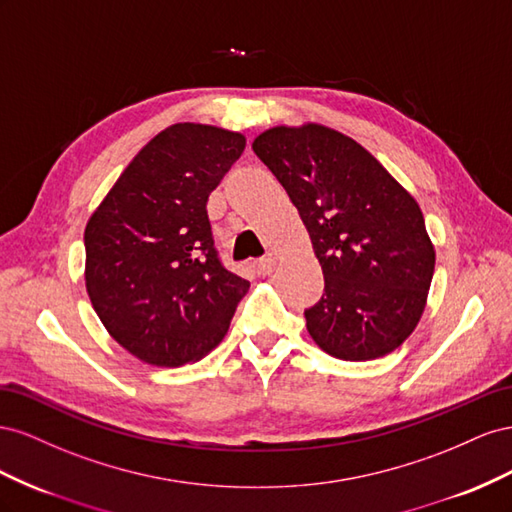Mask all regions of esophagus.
<instances>
[{
  "instance_id": "34e87169",
  "label": "esophagus",
  "mask_w": 512,
  "mask_h": 512,
  "mask_svg": "<svg viewBox=\"0 0 512 512\" xmlns=\"http://www.w3.org/2000/svg\"><path fill=\"white\" fill-rule=\"evenodd\" d=\"M255 268H257V272H259L261 276H268V274H272V272H274V268H276V261H274V257H264V259H259V261H257Z\"/></svg>"
}]
</instances>
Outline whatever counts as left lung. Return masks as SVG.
<instances>
[{"label":"left lung","mask_w":512,"mask_h":512,"mask_svg":"<svg viewBox=\"0 0 512 512\" xmlns=\"http://www.w3.org/2000/svg\"><path fill=\"white\" fill-rule=\"evenodd\" d=\"M309 231L324 294L304 311L326 354L373 360L397 349L425 311L435 251L416 199L337 130L270 128L253 141Z\"/></svg>","instance_id":"obj_1"}]
</instances>
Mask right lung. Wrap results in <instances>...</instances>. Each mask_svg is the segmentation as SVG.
Here are the masks:
<instances>
[{
  "mask_svg": "<svg viewBox=\"0 0 512 512\" xmlns=\"http://www.w3.org/2000/svg\"><path fill=\"white\" fill-rule=\"evenodd\" d=\"M246 139L173 124L130 160L85 227V287L111 337L182 367L223 341L251 283L225 268L206 203Z\"/></svg>",
  "mask_w": 512,
  "mask_h": 512,
  "instance_id": "add662e5",
  "label": "right lung"
}]
</instances>
